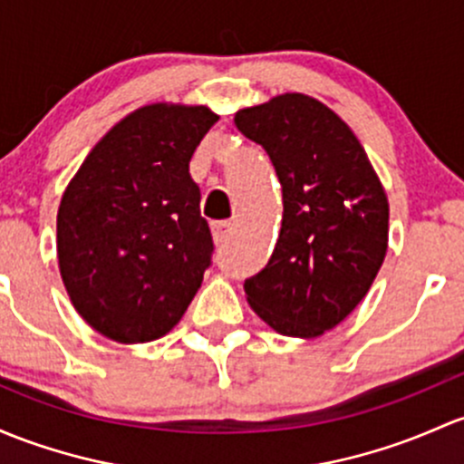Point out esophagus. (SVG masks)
I'll use <instances>...</instances> for the list:
<instances>
[{"mask_svg": "<svg viewBox=\"0 0 464 464\" xmlns=\"http://www.w3.org/2000/svg\"><path fill=\"white\" fill-rule=\"evenodd\" d=\"M232 232V223L230 221H214L212 223V237L214 243H226L227 237Z\"/></svg>", "mask_w": 464, "mask_h": 464, "instance_id": "1", "label": "esophagus"}]
</instances>
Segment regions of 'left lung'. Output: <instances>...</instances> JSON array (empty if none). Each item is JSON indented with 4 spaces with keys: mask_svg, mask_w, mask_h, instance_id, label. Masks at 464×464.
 I'll return each instance as SVG.
<instances>
[{
    "mask_svg": "<svg viewBox=\"0 0 464 464\" xmlns=\"http://www.w3.org/2000/svg\"><path fill=\"white\" fill-rule=\"evenodd\" d=\"M283 188L278 241L246 281L247 303L283 336L316 338L370 292L387 252L390 203L356 134L318 99L285 92L234 114Z\"/></svg>",
    "mask_w": 464,
    "mask_h": 464,
    "instance_id": "obj_1",
    "label": "left lung"
}]
</instances>
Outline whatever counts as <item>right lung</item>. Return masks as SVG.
Masks as SVG:
<instances>
[{"label":"right lung","instance_id":"right-lung-1","mask_svg":"<svg viewBox=\"0 0 464 464\" xmlns=\"http://www.w3.org/2000/svg\"><path fill=\"white\" fill-rule=\"evenodd\" d=\"M218 121L208 106L150 103L103 134L63 192L57 258L79 316L117 343L181 321L212 263L190 159Z\"/></svg>","mask_w":464,"mask_h":464}]
</instances>
